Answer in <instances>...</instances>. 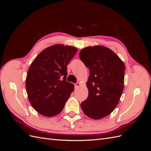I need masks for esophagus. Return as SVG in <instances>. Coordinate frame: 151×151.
Wrapping results in <instances>:
<instances>
[{
	"mask_svg": "<svg viewBox=\"0 0 151 151\" xmlns=\"http://www.w3.org/2000/svg\"><path fill=\"white\" fill-rule=\"evenodd\" d=\"M81 85L80 83H77L76 84H75V88H77L78 87H79Z\"/></svg>",
	"mask_w": 151,
	"mask_h": 151,
	"instance_id": "obj_1",
	"label": "esophagus"
}]
</instances>
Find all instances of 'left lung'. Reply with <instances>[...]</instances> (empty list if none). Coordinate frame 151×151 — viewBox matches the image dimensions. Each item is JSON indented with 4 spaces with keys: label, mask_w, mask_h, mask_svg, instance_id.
I'll use <instances>...</instances> for the list:
<instances>
[{
    "label": "left lung",
    "mask_w": 151,
    "mask_h": 151,
    "mask_svg": "<svg viewBox=\"0 0 151 151\" xmlns=\"http://www.w3.org/2000/svg\"><path fill=\"white\" fill-rule=\"evenodd\" d=\"M90 74L86 86L88 97L81 106L88 117L99 120L109 115L116 107L124 88V63L109 48L88 47L79 53Z\"/></svg>",
    "instance_id": "8db88e82"
}]
</instances>
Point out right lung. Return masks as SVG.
Masks as SVG:
<instances>
[{
	"mask_svg": "<svg viewBox=\"0 0 151 151\" xmlns=\"http://www.w3.org/2000/svg\"><path fill=\"white\" fill-rule=\"evenodd\" d=\"M77 48L55 45L45 48L31 64L26 79V89L31 106L41 115H58L74 89L67 82L68 63Z\"/></svg>",
	"mask_w": 151,
	"mask_h": 151,
	"instance_id": "1",
	"label": "right lung"
}]
</instances>
